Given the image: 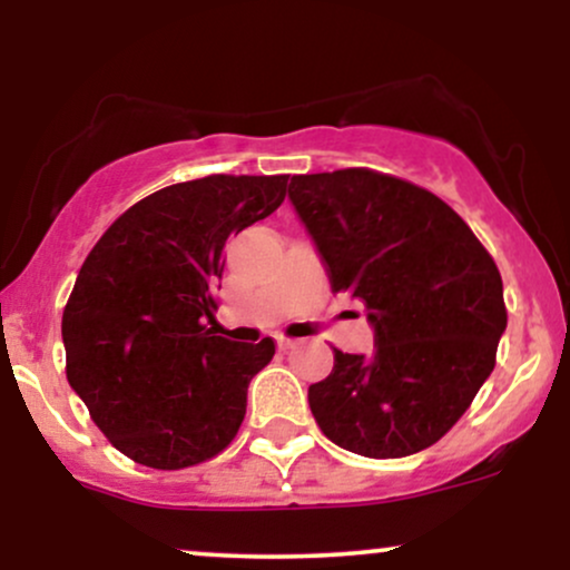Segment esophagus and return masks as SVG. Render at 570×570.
Here are the masks:
<instances>
[{
    "instance_id": "1",
    "label": "esophagus",
    "mask_w": 570,
    "mask_h": 570,
    "mask_svg": "<svg viewBox=\"0 0 570 570\" xmlns=\"http://www.w3.org/2000/svg\"><path fill=\"white\" fill-rule=\"evenodd\" d=\"M294 345H297V340H289V337H278V348H281V351H289V348H294Z\"/></svg>"
}]
</instances>
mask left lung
I'll use <instances>...</instances> for the list:
<instances>
[{
  "mask_svg": "<svg viewBox=\"0 0 570 570\" xmlns=\"http://www.w3.org/2000/svg\"><path fill=\"white\" fill-rule=\"evenodd\" d=\"M289 198L322 252L332 292L375 326L370 358L335 348L307 389L318 429L364 458L440 442L495 367L507 330L501 273L453 208L372 168L292 176Z\"/></svg>",
  "mask_w": 570,
  "mask_h": 570,
  "instance_id": "left-lung-1",
  "label": "left lung"
}]
</instances>
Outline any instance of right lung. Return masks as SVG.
Here are the masks:
<instances>
[{
  "instance_id": "right-lung-1",
  "label": "right lung",
  "mask_w": 570,
  "mask_h": 570,
  "mask_svg": "<svg viewBox=\"0 0 570 570\" xmlns=\"http://www.w3.org/2000/svg\"><path fill=\"white\" fill-rule=\"evenodd\" d=\"M289 176L212 174L120 214L80 267L61 335L67 381L101 434L163 472L219 455L246 415V389L276 343L238 345L214 326L227 238L271 217Z\"/></svg>"
}]
</instances>
